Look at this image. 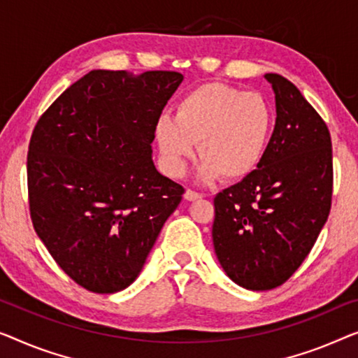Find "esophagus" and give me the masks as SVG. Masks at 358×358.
I'll return each instance as SVG.
<instances>
[{
    "label": "esophagus",
    "mask_w": 358,
    "mask_h": 358,
    "mask_svg": "<svg viewBox=\"0 0 358 358\" xmlns=\"http://www.w3.org/2000/svg\"><path fill=\"white\" fill-rule=\"evenodd\" d=\"M201 198H203V194L198 193V191H193V189H186L185 191V199L196 201V199H201Z\"/></svg>",
    "instance_id": "esophagus-1"
}]
</instances>
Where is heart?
<instances>
[{
  "instance_id": "b5f03b06",
  "label": "heart",
  "mask_w": 358,
  "mask_h": 358,
  "mask_svg": "<svg viewBox=\"0 0 358 358\" xmlns=\"http://www.w3.org/2000/svg\"><path fill=\"white\" fill-rule=\"evenodd\" d=\"M274 128V112L259 94L227 84L209 83L189 90L177 105V115L155 123V143L164 167L181 177L196 155L204 160L203 180H243L264 159Z\"/></svg>"
}]
</instances>
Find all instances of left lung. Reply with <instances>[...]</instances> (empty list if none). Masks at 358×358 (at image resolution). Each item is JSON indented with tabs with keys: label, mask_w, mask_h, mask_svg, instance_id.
<instances>
[{
	"label": "left lung",
	"mask_w": 358,
	"mask_h": 358,
	"mask_svg": "<svg viewBox=\"0 0 358 358\" xmlns=\"http://www.w3.org/2000/svg\"><path fill=\"white\" fill-rule=\"evenodd\" d=\"M275 94V127L258 169L214 198L213 241L229 278L271 290L300 268L328 220L332 198L329 129L299 89L264 76Z\"/></svg>",
	"instance_id": "8db88e82"
}]
</instances>
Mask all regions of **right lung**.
<instances>
[{"mask_svg": "<svg viewBox=\"0 0 358 358\" xmlns=\"http://www.w3.org/2000/svg\"><path fill=\"white\" fill-rule=\"evenodd\" d=\"M181 80L175 71L94 69L35 124L30 219L59 268L95 294L133 284L185 193L157 172L150 148Z\"/></svg>", "mask_w": 358, "mask_h": 358, "instance_id": "obj_1", "label": "right lung"}]
</instances>
